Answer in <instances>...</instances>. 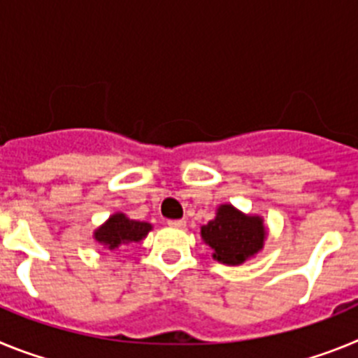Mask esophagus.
Segmentation results:
<instances>
[{
	"label": "esophagus",
	"instance_id": "esophagus-1",
	"mask_svg": "<svg viewBox=\"0 0 358 358\" xmlns=\"http://www.w3.org/2000/svg\"><path fill=\"white\" fill-rule=\"evenodd\" d=\"M170 227H177V229H182V227H186V220L185 218H179V220H169Z\"/></svg>",
	"mask_w": 358,
	"mask_h": 358
}]
</instances>
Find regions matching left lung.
Here are the masks:
<instances>
[{"instance_id":"left-lung-1","label":"left lung","mask_w":358,"mask_h":358,"mask_svg":"<svg viewBox=\"0 0 358 358\" xmlns=\"http://www.w3.org/2000/svg\"><path fill=\"white\" fill-rule=\"evenodd\" d=\"M267 235L264 217L243 213L233 204H220L213 220L201 226V238L213 251V260L233 267L255 258L264 249Z\"/></svg>"}]
</instances>
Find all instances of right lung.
Instances as JSON below:
<instances>
[{
  "label": "right lung",
  "mask_w": 358,
  "mask_h": 358,
  "mask_svg": "<svg viewBox=\"0 0 358 358\" xmlns=\"http://www.w3.org/2000/svg\"><path fill=\"white\" fill-rule=\"evenodd\" d=\"M152 231L150 222H141L129 218L122 211L110 215L102 226H98L93 231L94 242H98L102 248L109 251H118L123 245H129L132 242H141L147 238V235Z\"/></svg>",
  "instance_id": "1"
}]
</instances>
